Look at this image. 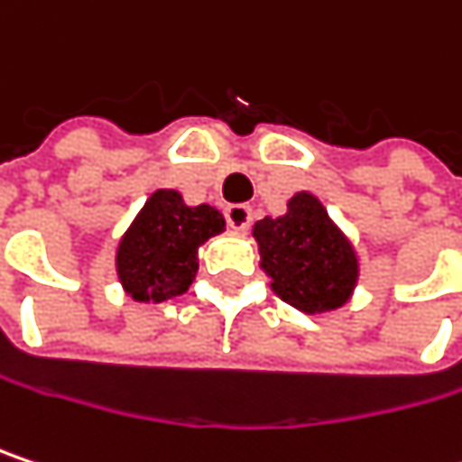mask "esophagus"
<instances>
[{
    "instance_id": "esophagus-1",
    "label": "esophagus",
    "mask_w": 462,
    "mask_h": 462,
    "mask_svg": "<svg viewBox=\"0 0 462 462\" xmlns=\"http://www.w3.org/2000/svg\"><path fill=\"white\" fill-rule=\"evenodd\" d=\"M225 217H227V225H230L232 230H248L251 227V219H254L251 206H245V203H232V206H227Z\"/></svg>"
}]
</instances>
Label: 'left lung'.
<instances>
[{"label":"left lung","mask_w":462,"mask_h":462,"mask_svg":"<svg viewBox=\"0 0 462 462\" xmlns=\"http://www.w3.org/2000/svg\"><path fill=\"white\" fill-rule=\"evenodd\" d=\"M254 237L262 270L285 304L319 315L352 299L359 277L355 248L312 192H296L282 217L256 222Z\"/></svg>","instance_id":"8db88e82"}]
</instances>
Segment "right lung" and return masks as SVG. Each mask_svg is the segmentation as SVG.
I'll list each match as a JSON object with an SVG mask.
<instances>
[{"label": "right lung", "instance_id": "right-lung-1", "mask_svg": "<svg viewBox=\"0 0 462 462\" xmlns=\"http://www.w3.org/2000/svg\"><path fill=\"white\" fill-rule=\"evenodd\" d=\"M225 232V217L208 206H188L177 189H155L118 240L116 273L134 301L161 304L182 296L198 273V248Z\"/></svg>", "mask_w": 462, "mask_h": 462}]
</instances>
